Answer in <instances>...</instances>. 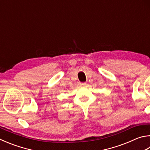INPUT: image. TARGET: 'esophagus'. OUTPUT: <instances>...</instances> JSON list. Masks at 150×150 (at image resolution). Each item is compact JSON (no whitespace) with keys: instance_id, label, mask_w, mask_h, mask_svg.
Segmentation results:
<instances>
[{"instance_id":"34e87169","label":"esophagus","mask_w":150,"mask_h":150,"mask_svg":"<svg viewBox=\"0 0 150 150\" xmlns=\"http://www.w3.org/2000/svg\"><path fill=\"white\" fill-rule=\"evenodd\" d=\"M79 84H80L81 86H85V85H86V83H79Z\"/></svg>"}]
</instances>
